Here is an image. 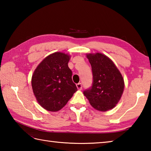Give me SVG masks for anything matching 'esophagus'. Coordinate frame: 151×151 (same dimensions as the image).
Returning <instances> with one entry per match:
<instances>
[{
  "mask_svg": "<svg viewBox=\"0 0 151 151\" xmlns=\"http://www.w3.org/2000/svg\"><path fill=\"white\" fill-rule=\"evenodd\" d=\"M76 87L78 89L79 91H81L82 89V84L81 83H78L76 84Z\"/></svg>",
  "mask_w": 151,
  "mask_h": 151,
  "instance_id": "34e87169",
  "label": "esophagus"
}]
</instances>
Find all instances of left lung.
Segmentation results:
<instances>
[{
	"instance_id": "obj_1",
	"label": "left lung",
	"mask_w": 151,
	"mask_h": 151,
	"mask_svg": "<svg viewBox=\"0 0 151 151\" xmlns=\"http://www.w3.org/2000/svg\"><path fill=\"white\" fill-rule=\"evenodd\" d=\"M93 72L92 86L83 92L91 106L100 111L113 109L123 93L124 79L111 59L102 53L87 54Z\"/></svg>"
}]
</instances>
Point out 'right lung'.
<instances>
[{"mask_svg": "<svg viewBox=\"0 0 151 151\" xmlns=\"http://www.w3.org/2000/svg\"><path fill=\"white\" fill-rule=\"evenodd\" d=\"M70 57L64 52L52 53L42 60L32 75L33 93L40 105L48 111H60L77 91L68 66Z\"/></svg>", "mask_w": 151, "mask_h": 151, "instance_id": "add662e5", "label": "right lung"}]
</instances>
